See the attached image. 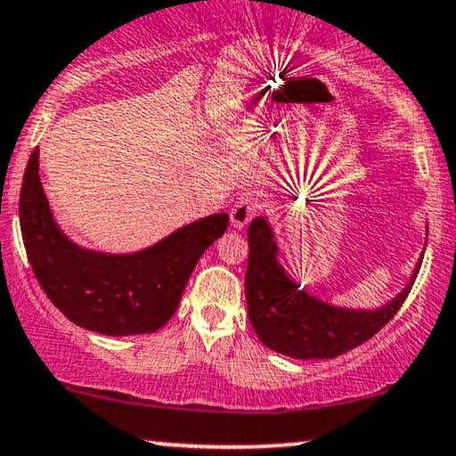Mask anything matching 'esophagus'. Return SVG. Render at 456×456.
<instances>
[{
  "label": "esophagus",
  "mask_w": 456,
  "mask_h": 456,
  "mask_svg": "<svg viewBox=\"0 0 456 456\" xmlns=\"http://www.w3.org/2000/svg\"><path fill=\"white\" fill-rule=\"evenodd\" d=\"M263 208V198L258 193H246L238 200L232 210V221L235 227H244L255 218Z\"/></svg>",
  "instance_id": "esophagus-1"
}]
</instances>
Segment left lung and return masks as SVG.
<instances>
[{"label": "left lung", "mask_w": 456, "mask_h": 456, "mask_svg": "<svg viewBox=\"0 0 456 456\" xmlns=\"http://www.w3.org/2000/svg\"><path fill=\"white\" fill-rule=\"evenodd\" d=\"M248 318L265 347L295 360H330L360 347L394 320L417 280L377 311H347L315 301L278 265L273 233L263 216L248 224Z\"/></svg>", "instance_id": "1"}]
</instances>
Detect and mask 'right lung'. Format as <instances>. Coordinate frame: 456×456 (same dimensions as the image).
Returning a JSON list of instances; mask_svg holds the SVG:
<instances>
[{"label": "right lung", "mask_w": 456, "mask_h": 456, "mask_svg": "<svg viewBox=\"0 0 456 456\" xmlns=\"http://www.w3.org/2000/svg\"><path fill=\"white\" fill-rule=\"evenodd\" d=\"M37 170L39 149L22 176L20 232L33 273L54 307L73 324L107 337L159 330L181 303L195 263L224 233L229 216L221 212L200 218L136 255H101L61 233Z\"/></svg>", "instance_id": "obj_1"}]
</instances>
